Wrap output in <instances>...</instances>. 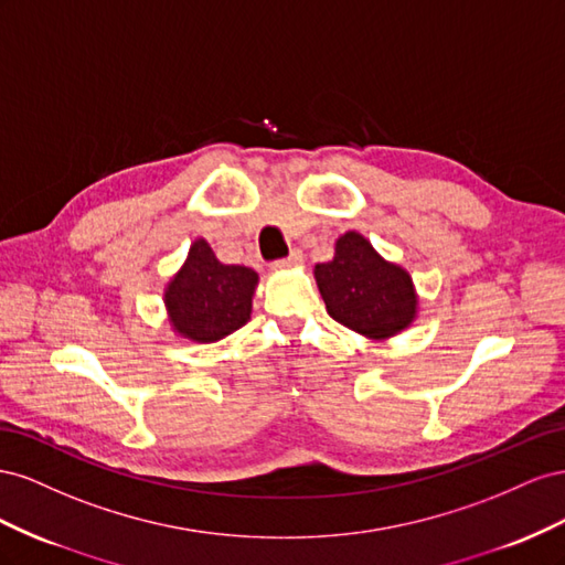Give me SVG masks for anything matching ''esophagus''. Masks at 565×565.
Returning a JSON list of instances; mask_svg holds the SVG:
<instances>
[{"instance_id":"obj_1","label":"esophagus","mask_w":565,"mask_h":565,"mask_svg":"<svg viewBox=\"0 0 565 565\" xmlns=\"http://www.w3.org/2000/svg\"><path fill=\"white\" fill-rule=\"evenodd\" d=\"M300 263H302V253L300 250H291V255L284 257V260H277L271 267L274 269H291V267H296Z\"/></svg>"}]
</instances>
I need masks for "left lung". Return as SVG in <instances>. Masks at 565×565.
Returning <instances> with one entry per match:
<instances>
[{
  "label": "left lung",
  "instance_id": "left-lung-1",
  "mask_svg": "<svg viewBox=\"0 0 565 565\" xmlns=\"http://www.w3.org/2000/svg\"><path fill=\"white\" fill-rule=\"evenodd\" d=\"M327 312L354 333L385 341L412 327L418 296L409 271L376 253L360 232L338 236L333 260L315 267Z\"/></svg>",
  "mask_w": 565,
  "mask_h": 565
}]
</instances>
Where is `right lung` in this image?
Instances as JSON below:
<instances>
[{
	"label": "right lung",
	"mask_w": 565,
	"mask_h": 565,
	"mask_svg": "<svg viewBox=\"0 0 565 565\" xmlns=\"http://www.w3.org/2000/svg\"><path fill=\"white\" fill-rule=\"evenodd\" d=\"M257 271L222 265L205 238H196L180 271L166 286L168 321L191 343H215L250 319Z\"/></svg>",
	"instance_id": "obj_1"
}]
</instances>
